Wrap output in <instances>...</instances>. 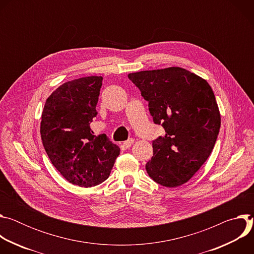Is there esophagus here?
Returning <instances> with one entry per match:
<instances>
[{
	"label": "esophagus",
	"instance_id": "esophagus-1",
	"mask_svg": "<svg viewBox=\"0 0 254 254\" xmlns=\"http://www.w3.org/2000/svg\"><path fill=\"white\" fill-rule=\"evenodd\" d=\"M133 138H129V139H127V140H126V141H124V147L125 148H127V149H128V148H130L131 147V144L133 143Z\"/></svg>",
	"mask_w": 254,
	"mask_h": 254
}]
</instances>
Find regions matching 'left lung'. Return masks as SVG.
Wrapping results in <instances>:
<instances>
[{
  "label": "left lung",
  "mask_w": 254,
  "mask_h": 254,
  "mask_svg": "<svg viewBox=\"0 0 254 254\" xmlns=\"http://www.w3.org/2000/svg\"><path fill=\"white\" fill-rule=\"evenodd\" d=\"M129 80L149 102L166 134L153 140L149 176L165 187L188 182L209 158L220 129V114L206 80L180 67L139 71Z\"/></svg>",
  "instance_id": "left-lung-1"
}]
</instances>
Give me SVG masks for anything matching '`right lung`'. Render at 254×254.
Masks as SVG:
<instances>
[{
	"label": "right lung",
	"mask_w": 254,
	"mask_h": 254,
	"mask_svg": "<svg viewBox=\"0 0 254 254\" xmlns=\"http://www.w3.org/2000/svg\"><path fill=\"white\" fill-rule=\"evenodd\" d=\"M101 76L65 82L46 100L40 127L44 149L59 173L73 185L96 186L111 174L121 149L102 133L93 134Z\"/></svg>",
	"instance_id": "1"
}]
</instances>
